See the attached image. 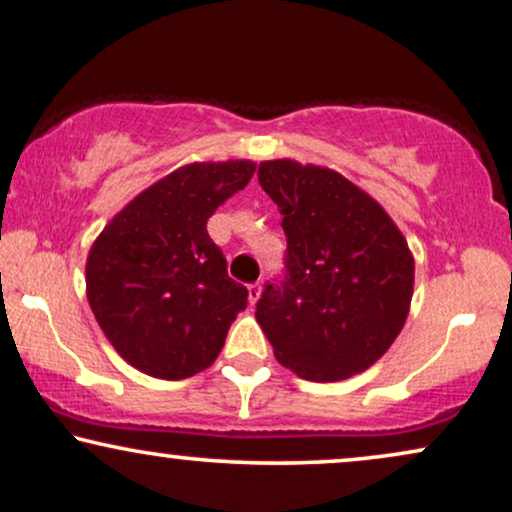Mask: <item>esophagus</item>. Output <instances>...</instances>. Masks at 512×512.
Returning <instances> with one entry per match:
<instances>
[{
	"instance_id": "obj_1",
	"label": "esophagus",
	"mask_w": 512,
	"mask_h": 512,
	"mask_svg": "<svg viewBox=\"0 0 512 512\" xmlns=\"http://www.w3.org/2000/svg\"><path fill=\"white\" fill-rule=\"evenodd\" d=\"M261 282H254V285H249V304L254 306L258 299H261Z\"/></svg>"
}]
</instances>
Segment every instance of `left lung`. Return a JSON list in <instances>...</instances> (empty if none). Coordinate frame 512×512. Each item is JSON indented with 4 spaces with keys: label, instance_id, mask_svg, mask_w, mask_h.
Wrapping results in <instances>:
<instances>
[{
    "label": "left lung",
    "instance_id": "obj_1",
    "mask_svg": "<svg viewBox=\"0 0 512 512\" xmlns=\"http://www.w3.org/2000/svg\"><path fill=\"white\" fill-rule=\"evenodd\" d=\"M258 182L287 237L285 275L256 304L275 358L311 382L368 370L408 318L415 263L406 237L337 170L263 161Z\"/></svg>",
    "mask_w": 512,
    "mask_h": 512
}]
</instances>
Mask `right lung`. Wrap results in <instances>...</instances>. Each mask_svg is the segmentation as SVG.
Instances as JSON below:
<instances>
[{
	"label": "right lung",
	"mask_w": 512,
	"mask_h": 512,
	"mask_svg": "<svg viewBox=\"0 0 512 512\" xmlns=\"http://www.w3.org/2000/svg\"><path fill=\"white\" fill-rule=\"evenodd\" d=\"M254 161L189 163L137 194L87 256V301L132 368L185 380L218 358L246 308L206 220L249 185Z\"/></svg>",
	"instance_id": "obj_1"
}]
</instances>
